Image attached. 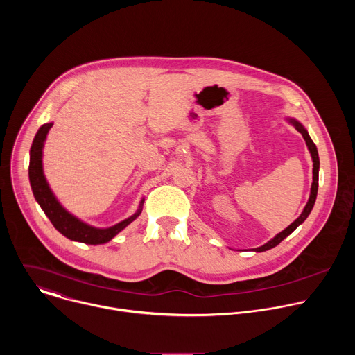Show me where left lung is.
<instances>
[{
  "label": "left lung",
  "mask_w": 355,
  "mask_h": 355,
  "mask_svg": "<svg viewBox=\"0 0 355 355\" xmlns=\"http://www.w3.org/2000/svg\"><path fill=\"white\" fill-rule=\"evenodd\" d=\"M288 122L291 123V125H293L295 126V129L299 132V133H302V136H303V139H305V141H306V146H308V148H309V151H311V156H312V162H313V182H312V188H311V195H309V200H308V204H306V207L303 208V212L300 214V216L295 220V222H292L286 229H284L281 233H278L274 239H271L270 241H267L264 245H261V247H257V248H254V251H257V252H261V251H267V250H270V248H272V247H275V245H278L286 236H289L299 225H302L303 222L306 220V218L309 216V214L312 212V209H313V205H315V200H316V196H318V187H319V167H320V162H319V153H318V148H316V144L313 143V140L311 139V136H309V133H308V130L305 129V126H303L300 122H297V121H295V119H292V118H288Z\"/></svg>",
  "instance_id": "8db88e82"
}]
</instances>
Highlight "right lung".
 I'll return each instance as SVG.
<instances>
[{"instance_id": "add662e5", "label": "right lung", "mask_w": 355, "mask_h": 355, "mask_svg": "<svg viewBox=\"0 0 355 355\" xmlns=\"http://www.w3.org/2000/svg\"><path fill=\"white\" fill-rule=\"evenodd\" d=\"M53 123H44L39 128L32 147H31V159H29V181L32 187V192L37 204L43 209L44 215L52 222V225L67 239L85 243V244H104L112 240L121 230H123L129 223H132L140 214L144 199H141L139 209L135 215L130 218L116 223L115 226L99 229L89 226L67 212L55 196V193L50 189L44 174H43V166H42V155H43V144L46 140V136Z\"/></svg>"}]
</instances>
